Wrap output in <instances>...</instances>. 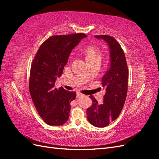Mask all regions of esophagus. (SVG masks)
Wrapping results in <instances>:
<instances>
[{
  "mask_svg": "<svg viewBox=\"0 0 159 159\" xmlns=\"http://www.w3.org/2000/svg\"><path fill=\"white\" fill-rule=\"evenodd\" d=\"M81 96H83V94L81 93H77V98H80L81 97Z\"/></svg>",
  "mask_w": 159,
  "mask_h": 159,
  "instance_id": "obj_1",
  "label": "esophagus"
}]
</instances>
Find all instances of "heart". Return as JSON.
<instances>
[{"label":"heart","mask_w":159,"mask_h":159,"mask_svg":"<svg viewBox=\"0 0 159 159\" xmlns=\"http://www.w3.org/2000/svg\"><path fill=\"white\" fill-rule=\"evenodd\" d=\"M84 54L86 57V60L89 63L91 61L101 62L103 57L102 51L95 46H89L85 48Z\"/></svg>","instance_id":"obj_1"}]
</instances>
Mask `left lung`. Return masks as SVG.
Instances as JSON below:
<instances>
[{
  "label": "left lung",
  "instance_id": "left-lung-1",
  "mask_svg": "<svg viewBox=\"0 0 159 159\" xmlns=\"http://www.w3.org/2000/svg\"><path fill=\"white\" fill-rule=\"evenodd\" d=\"M107 42L110 49L111 66L102 78L105 92L103 103L99 104L93 96L89 98L92 105L87 109L88 121L97 127H105L115 121L121 112L127 98L129 71L123 50L112 36L97 35Z\"/></svg>",
  "mask_w": 159,
  "mask_h": 159
}]
</instances>
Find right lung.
Returning a JSON list of instances; mask_svg holds the SVG:
<instances>
[{
  "mask_svg": "<svg viewBox=\"0 0 159 159\" xmlns=\"http://www.w3.org/2000/svg\"><path fill=\"white\" fill-rule=\"evenodd\" d=\"M84 33L52 36L42 43L31 65L29 91L40 117L49 125L60 126L69 118L70 103L76 97L75 91L55 88L57 78L63 73L71 50Z\"/></svg>",
  "mask_w": 159,
  "mask_h": 159,
  "instance_id": "right-lung-1",
  "label": "right lung"
}]
</instances>
